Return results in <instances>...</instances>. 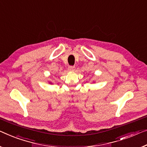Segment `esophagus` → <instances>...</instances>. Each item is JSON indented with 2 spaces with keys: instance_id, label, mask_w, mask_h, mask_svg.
Here are the masks:
<instances>
[{
  "instance_id": "esophagus-1",
  "label": "esophagus",
  "mask_w": 147,
  "mask_h": 147,
  "mask_svg": "<svg viewBox=\"0 0 147 147\" xmlns=\"http://www.w3.org/2000/svg\"><path fill=\"white\" fill-rule=\"evenodd\" d=\"M68 70L71 72H74V71H75V67H73V66H70V67H69V68H68Z\"/></svg>"
}]
</instances>
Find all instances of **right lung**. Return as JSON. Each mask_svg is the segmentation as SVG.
I'll return each mask as SVG.
<instances>
[{
    "label": "right lung",
    "instance_id": "obj_1",
    "mask_svg": "<svg viewBox=\"0 0 147 147\" xmlns=\"http://www.w3.org/2000/svg\"><path fill=\"white\" fill-rule=\"evenodd\" d=\"M49 84H52L51 82H49Z\"/></svg>",
    "mask_w": 147,
    "mask_h": 147
}]
</instances>
